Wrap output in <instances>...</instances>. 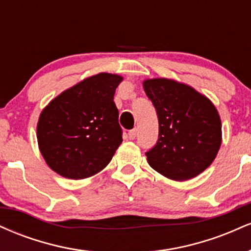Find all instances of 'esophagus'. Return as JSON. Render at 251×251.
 I'll list each match as a JSON object with an SVG mask.
<instances>
[{"mask_svg":"<svg viewBox=\"0 0 251 251\" xmlns=\"http://www.w3.org/2000/svg\"><path fill=\"white\" fill-rule=\"evenodd\" d=\"M137 133H138V129L137 128H133V129H131V131L128 132V138L131 140H133L135 137H137Z\"/></svg>","mask_w":251,"mask_h":251,"instance_id":"1","label":"esophagus"}]
</instances>
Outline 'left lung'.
I'll use <instances>...</instances> for the list:
<instances>
[{"mask_svg":"<svg viewBox=\"0 0 251 251\" xmlns=\"http://www.w3.org/2000/svg\"><path fill=\"white\" fill-rule=\"evenodd\" d=\"M143 87L159 123L158 142L145 153L150 166L177 181L201 174L222 144V123L214 103L191 86L172 79H146Z\"/></svg>","mask_w":251,"mask_h":251,"instance_id":"1","label":"left lung"}]
</instances>
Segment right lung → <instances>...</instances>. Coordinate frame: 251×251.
Segmentation results:
<instances>
[{
	"mask_svg": "<svg viewBox=\"0 0 251 251\" xmlns=\"http://www.w3.org/2000/svg\"><path fill=\"white\" fill-rule=\"evenodd\" d=\"M123 81L99 73L63 91L42 109L36 127L40 152L50 168L70 179H83L107 166L123 142L113 101Z\"/></svg>",
	"mask_w": 251,
	"mask_h": 251,
	"instance_id": "add662e5",
	"label": "right lung"
}]
</instances>
